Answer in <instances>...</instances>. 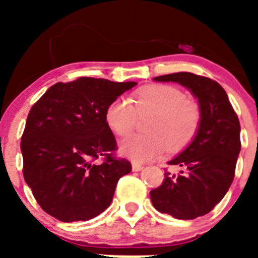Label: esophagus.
Listing matches in <instances>:
<instances>
[{
    "mask_svg": "<svg viewBox=\"0 0 258 258\" xmlns=\"http://www.w3.org/2000/svg\"><path fill=\"white\" fill-rule=\"evenodd\" d=\"M132 169H133V172H140V170L143 169V165L142 164L133 161V163H132Z\"/></svg>",
    "mask_w": 258,
    "mask_h": 258,
    "instance_id": "esophagus-1",
    "label": "esophagus"
}]
</instances>
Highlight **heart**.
Returning a JSON list of instances; mask_svg holds the SVG:
<instances>
[{"label": "heart", "mask_w": 258, "mask_h": 258, "mask_svg": "<svg viewBox=\"0 0 258 258\" xmlns=\"http://www.w3.org/2000/svg\"><path fill=\"white\" fill-rule=\"evenodd\" d=\"M132 101L133 105L125 98L113 101L106 109V121L113 133L124 137L136 127L137 113H154L146 124L147 133L129 137L120 145L122 154L134 160H150L160 155L168 147V141L173 150L183 149L199 131V106L174 86L147 85L134 94Z\"/></svg>", "instance_id": "1"}]
</instances>
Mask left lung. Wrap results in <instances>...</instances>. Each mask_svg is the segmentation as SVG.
I'll use <instances>...</instances> for the list:
<instances>
[{
  "mask_svg": "<svg viewBox=\"0 0 258 258\" xmlns=\"http://www.w3.org/2000/svg\"><path fill=\"white\" fill-rule=\"evenodd\" d=\"M178 83L199 103L200 126L192 142L168 161L177 166L150 192L152 206L177 220H194L209 213L226 195L235 175L240 152V124L222 86L204 76L177 72L155 77Z\"/></svg>",
  "mask_w": 258,
  "mask_h": 258,
  "instance_id": "left-lung-1",
  "label": "left lung"
}]
</instances>
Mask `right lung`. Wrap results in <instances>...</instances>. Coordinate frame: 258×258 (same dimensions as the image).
I'll return each mask as SVG.
<instances>
[{
	"instance_id": "add662e5",
	"label": "right lung",
	"mask_w": 258,
	"mask_h": 258,
	"mask_svg": "<svg viewBox=\"0 0 258 258\" xmlns=\"http://www.w3.org/2000/svg\"><path fill=\"white\" fill-rule=\"evenodd\" d=\"M136 85L80 77L56 83L33 104L20 143L23 174L47 214L74 222L108 208L118 179L132 165L113 157L116 141L106 109ZM101 156L103 163H92Z\"/></svg>"
}]
</instances>
